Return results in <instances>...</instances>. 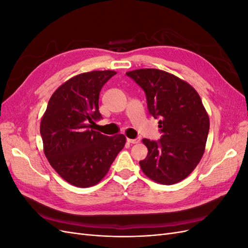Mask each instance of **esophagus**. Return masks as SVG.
<instances>
[{
    "label": "esophagus",
    "instance_id": "obj_1",
    "mask_svg": "<svg viewBox=\"0 0 248 248\" xmlns=\"http://www.w3.org/2000/svg\"><path fill=\"white\" fill-rule=\"evenodd\" d=\"M127 141L129 142V144H138V142L140 141V138H137V139H127Z\"/></svg>",
    "mask_w": 248,
    "mask_h": 248
}]
</instances>
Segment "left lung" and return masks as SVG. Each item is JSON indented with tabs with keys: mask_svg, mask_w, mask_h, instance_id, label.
<instances>
[{
	"mask_svg": "<svg viewBox=\"0 0 248 248\" xmlns=\"http://www.w3.org/2000/svg\"><path fill=\"white\" fill-rule=\"evenodd\" d=\"M144 90L150 115L159 118V140H142L148 155L140 166L156 183L171 185L188 177L205 152L210 121L200 95L188 82L167 71L126 72Z\"/></svg>",
	"mask_w": 248,
	"mask_h": 248,
	"instance_id": "left-lung-1",
	"label": "left lung"
}]
</instances>
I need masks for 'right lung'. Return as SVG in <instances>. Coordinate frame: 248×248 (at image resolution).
<instances>
[{
    "mask_svg": "<svg viewBox=\"0 0 248 248\" xmlns=\"http://www.w3.org/2000/svg\"><path fill=\"white\" fill-rule=\"evenodd\" d=\"M117 72L80 73L65 81L51 95L41 119L43 151L65 181L80 188L99 183L124 148L123 134L108 137L93 129L101 119L99 94Z\"/></svg>",
    "mask_w": 248,
    "mask_h": 248,
    "instance_id": "add662e5",
    "label": "right lung"
}]
</instances>
